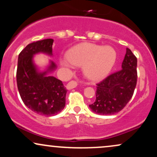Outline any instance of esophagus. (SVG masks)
<instances>
[{
  "instance_id": "esophagus-1",
  "label": "esophagus",
  "mask_w": 157,
  "mask_h": 157,
  "mask_svg": "<svg viewBox=\"0 0 157 157\" xmlns=\"http://www.w3.org/2000/svg\"><path fill=\"white\" fill-rule=\"evenodd\" d=\"M77 86V82L75 80H71L68 83V89H75V88H76V86Z\"/></svg>"
}]
</instances>
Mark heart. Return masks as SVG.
<instances>
[{"instance_id":"b5f03b06","label":"heart","mask_w":157,"mask_h":157,"mask_svg":"<svg viewBox=\"0 0 157 157\" xmlns=\"http://www.w3.org/2000/svg\"><path fill=\"white\" fill-rule=\"evenodd\" d=\"M67 60L76 66H84L85 74L92 80L101 79L110 72L117 60V52L110 46L82 44L68 52ZM63 63L68 65L63 61Z\"/></svg>"}]
</instances>
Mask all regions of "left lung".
<instances>
[{
  "label": "left lung",
  "instance_id": "8db88e82",
  "mask_svg": "<svg viewBox=\"0 0 157 157\" xmlns=\"http://www.w3.org/2000/svg\"><path fill=\"white\" fill-rule=\"evenodd\" d=\"M137 59L126 48L122 68L97 83L96 100L89 105L94 113L111 115L125 108L134 94L137 82Z\"/></svg>",
  "mask_w": 157,
  "mask_h": 157
}]
</instances>
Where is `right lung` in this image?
<instances>
[{
    "instance_id": "right-lung-1",
    "label": "right lung",
    "mask_w": 157,
    "mask_h": 157,
    "mask_svg": "<svg viewBox=\"0 0 157 157\" xmlns=\"http://www.w3.org/2000/svg\"><path fill=\"white\" fill-rule=\"evenodd\" d=\"M53 42V39H45L27 45L19 54L16 73L17 89L23 103L35 113L46 117L57 114L64 109L68 90L62 81L46 75L47 71L37 72L32 57L38 52L52 55ZM55 67L52 61L48 71Z\"/></svg>"
}]
</instances>
